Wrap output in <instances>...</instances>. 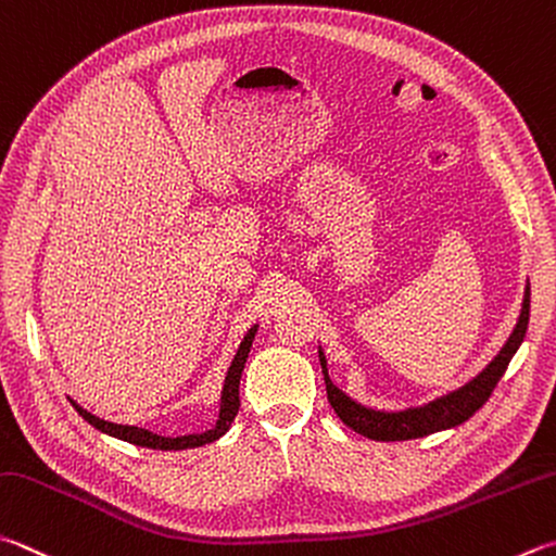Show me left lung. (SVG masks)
I'll list each match as a JSON object with an SVG mask.
<instances>
[{
  "instance_id": "obj_1",
  "label": "left lung",
  "mask_w": 556,
  "mask_h": 556,
  "mask_svg": "<svg viewBox=\"0 0 556 556\" xmlns=\"http://www.w3.org/2000/svg\"><path fill=\"white\" fill-rule=\"evenodd\" d=\"M528 320H530V285L525 287L520 318L516 323V328H513L508 342L501 348L498 355L489 362V367L483 369L479 377H473L469 383H464V387L457 391H450L447 396H440L435 401L426 403V406L406 408V410H396V413L365 408V406H359V403L352 401L350 396H345V393H342L336 383L330 381L326 357H323V352L318 350L330 406L348 428L359 432V435H365L369 440H379V442L416 440V438L430 435V432L459 426V422L469 420L473 413H477L483 403L489 401L491 391L496 389L501 377L506 375L510 359H513V355H516V350L520 348V342L525 338V330H528Z\"/></svg>"
}]
</instances>
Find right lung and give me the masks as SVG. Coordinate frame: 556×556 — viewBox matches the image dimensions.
<instances>
[{"label": "right lung", "mask_w": 556, "mask_h": 556, "mask_svg": "<svg viewBox=\"0 0 556 556\" xmlns=\"http://www.w3.org/2000/svg\"><path fill=\"white\" fill-rule=\"evenodd\" d=\"M255 332L257 326L248 330V336L240 342V348L233 357V365H230L228 375H226V383H224V393H220V413H218V420L216 426L201 432V435H181V438H163V435H155V432H150L146 428H136V426H116V422H109L92 416V413H87L85 408H79L75 403V410L83 416L89 426H94L97 430L106 432L111 438H118V440H126L130 445H138V447H150V450H191V447H201V445H208V442L218 440L220 435H226L230 422H233L236 413L240 408V396H238V387H240V375H243L245 369V359H248V352L252 348V340H255Z\"/></svg>", "instance_id": "1"}]
</instances>
